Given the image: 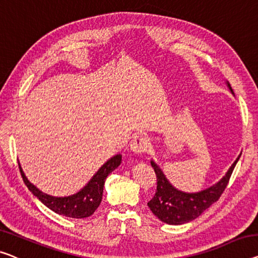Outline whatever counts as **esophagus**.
Returning a JSON list of instances; mask_svg holds the SVG:
<instances>
[{
	"mask_svg": "<svg viewBox=\"0 0 258 258\" xmlns=\"http://www.w3.org/2000/svg\"><path fill=\"white\" fill-rule=\"evenodd\" d=\"M149 147V139L145 134H137V136L133 137L132 141L130 144L131 151L136 154H142L147 152Z\"/></svg>",
	"mask_w": 258,
	"mask_h": 258,
	"instance_id": "obj_1",
	"label": "esophagus"
}]
</instances>
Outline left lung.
<instances>
[{"label":"left lung","instance_id":"left-lung-1","mask_svg":"<svg viewBox=\"0 0 258 258\" xmlns=\"http://www.w3.org/2000/svg\"><path fill=\"white\" fill-rule=\"evenodd\" d=\"M228 89L234 95V91L229 82H226ZM240 155L234 161L232 166L226 172L224 177L217 183L206 189L197 192H185L178 190L169 182L159 166L154 160H151V164L156 174L157 186L154 197L148 202V207L153 214L168 225H183L198 218L209 207L220 198L222 192L227 186L228 180L235 168Z\"/></svg>","mask_w":258,"mask_h":258}]
</instances>
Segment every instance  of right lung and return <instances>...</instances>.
I'll return each mask as SVG.
<instances>
[{
	"label": "right lung",
	"instance_id": "obj_1",
	"mask_svg": "<svg viewBox=\"0 0 258 258\" xmlns=\"http://www.w3.org/2000/svg\"><path fill=\"white\" fill-rule=\"evenodd\" d=\"M120 163L121 154H117V155L112 156L96 171V174L92 176L89 182L82 189L74 195L64 196V197H55V196L47 195L38 189L26 177L19 162L18 166L25 185L45 206H47L53 212L64 215V217L82 219L90 217L97 210V207L102 202L105 179L110 175V172H112L114 169L120 166Z\"/></svg>",
	"mask_w": 258,
	"mask_h": 258
}]
</instances>
